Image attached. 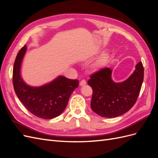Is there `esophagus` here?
<instances>
[{
  "instance_id": "obj_1",
  "label": "esophagus",
  "mask_w": 158,
  "mask_h": 158,
  "mask_svg": "<svg viewBox=\"0 0 158 158\" xmlns=\"http://www.w3.org/2000/svg\"><path fill=\"white\" fill-rule=\"evenodd\" d=\"M85 84H86V82H85V80H82L80 81V86H82V85H84Z\"/></svg>"
}]
</instances>
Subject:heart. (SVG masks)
<instances>
[{"instance_id": "heart-1", "label": "heart", "mask_w": 158, "mask_h": 158, "mask_svg": "<svg viewBox=\"0 0 158 158\" xmlns=\"http://www.w3.org/2000/svg\"><path fill=\"white\" fill-rule=\"evenodd\" d=\"M109 59V55L108 54L104 52L101 55H99L97 59L95 60L94 63L91 64L90 69L92 72H98L99 70L103 69L105 66L106 65L107 61Z\"/></svg>"}]
</instances>
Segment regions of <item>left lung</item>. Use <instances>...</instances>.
I'll return each instance as SVG.
<instances>
[{"instance_id": "obj_1", "label": "left lung", "mask_w": 158, "mask_h": 158, "mask_svg": "<svg viewBox=\"0 0 158 158\" xmlns=\"http://www.w3.org/2000/svg\"><path fill=\"white\" fill-rule=\"evenodd\" d=\"M135 70L121 82L112 80V70L102 69L90 76L88 84L93 89L92 111L103 117L112 118L128 111L135 104L144 79V67L139 62Z\"/></svg>"}]
</instances>
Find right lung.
I'll return each instance as SVG.
<instances>
[{
  "instance_id": "add662e5",
  "label": "right lung",
  "mask_w": 158,
  "mask_h": 158,
  "mask_svg": "<svg viewBox=\"0 0 158 158\" xmlns=\"http://www.w3.org/2000/svg\"><path fill=\"white\" fill-rule=\"evenodd\" d=\"M26 50L24 45L14 61L12 78L14 91L23 106L35 116L45 119L55 118L64 111L70 95L78 86L79 81L59 76L41 86L27 85L20 74L22 62Z\"/></svg>"
}]
</instances>
